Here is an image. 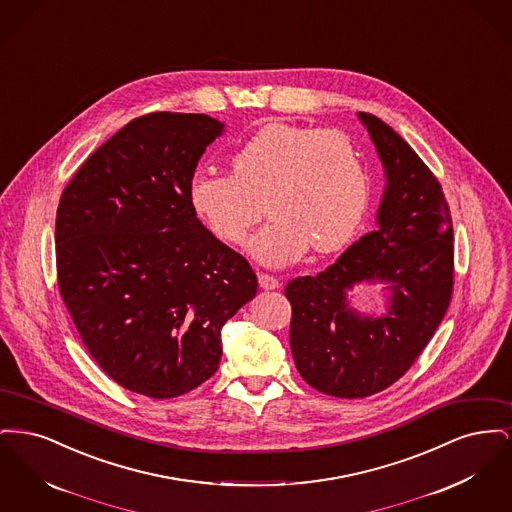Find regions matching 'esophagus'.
<instances>
[{
	"instance_id": "1",
	"label": "esophagus",
	"mask_w": 512,
	"mask_h": 512,
	"mask_svg": "<svg viewBox=\"0 0 512 512\" xmlns=\"http://www.w3.org/2000/svg\"><path fill=\"white\" fill-rule=\"evenodd\" d=\"M259 286L263 290H276L280 286V282H278V278H274L270 274H259Z\"/></svg>"
}]
</instances>
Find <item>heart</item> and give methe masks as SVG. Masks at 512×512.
<instances>
[{"label":"heart","instance_id":"b5f03b06","mask_svg":"<svg viewBox=\"0 0 512 512\" xmlns=\"http://www.w3.org/2000/svg\"><path fill=\"white\" fill-rule=\"evenodd\" d=\"M234 172L197 169L188 182L195 213L226 244H244L249 230L272 213L249 244L270 268L297 263L313 245L336 251L365 219L370 182L361 151L338 130L270 122L232 157Z\"/></svg>","mask_w":512,"mask_h":512}]
</instances>
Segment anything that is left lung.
Listing matches in <instances>:
<instances>
[{"label": "left lung", "mask_w": 512, "mask_h": 512, "mask_svg": "<svg viewBox=\"0 0 512 512\" xmlns=\"http://www.w3.org/2000/svg\"><path fill=\"white\" fill-rule=\"evenodd\" d=\"M357 117L386 174L376 228L332 267L286 286L295 366L309 386L341 399L397 382L432 340L453 292V222L436 176L386 122ZM365 283L383 286L380 314L352 303Z\"/></svg>", "instance_id": "left-lung-1"}]
</instances>
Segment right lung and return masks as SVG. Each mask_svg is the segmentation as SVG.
<instances>
[{"label":"right lung","instance_id":"right-lung-1","mask_svg":"<svg viewBox=\"0 0 512 512\" xmlns=\"http://www.w3.org/2000/svg\"><path fill=\"white\" fill-rule=\"evenodd\" d=\"M222 132L207 115L149 113L94 151L61 195L59 292L90 355L124 390L171 399L209 380L222 326L257 293L249 263L188 197Z\"/></svg>","mask_w":512,"mask_h":512}]
</instances>
